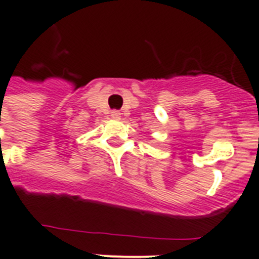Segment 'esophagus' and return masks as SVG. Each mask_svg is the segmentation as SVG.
<instances>
[{
    "instance_id": "obj_1",
    "label": "esophagus",
    "mask_w": 259,
    "mask_h": 259,
    "mask_svg": "<svg viewBox=\"0 0 259 259\" xmlns=\"http://www.w3.org/2000/svg\"><path fill=\"white\" fill-rule=\"evenodd\" d=\"M111 118H114V119L120 118V113H119L118 110H113V111H111Z\"/></svg>"
}]
</instances>
